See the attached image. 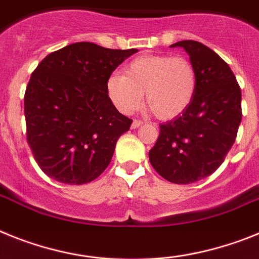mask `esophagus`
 I'll use <instances>...</instances> for the list:
<instances>
[{
    "instance_id": "34e87169",
    "label": "esophagus",
    "mask_w": 259,
    "mask_h": 259,
    "mask_svg": "<svg viewBox=\"0 0 259 259\" xmlns=\"http://www.w3.org/2000/svg\"><path fill=\"white\" fill-rule=\"evenodd\" d=\"M143 125V121H141V120H134L132 122V129H137V127H139V126H142Z\"/></svg>"
}]
</instances>
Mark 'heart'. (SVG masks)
<instances>
[{
  "label": "heart",
  "mask_w": 259,
  "mask_h": 259,
  "mask_svg": "<svg viewBox=\"0 0 259 259\" xmlns=\"http://www.w3.org/2000/svg\"><path fill=\"white\" fill-rule=\"evenodd\" d=\"M197 90V71L184 56L146 55L133 60L123 74L107 79V94L112 104L130 114L146 104L161 120H172L186 111Z\"/></svg>",
  "instance_id": "b5f03b06"
}]
</instances>
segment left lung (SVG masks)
Instances as JSON below:
<instances>
[{
  "mask_svg": "<svg viewBox=\"0 0 259 259\" xmlns=\"http://www.w3.org/2000/svg\"><path fill=\"white\" fill-rule=\"evenodd\" d=\"M190 57L197 90L186 111L160 125L148 152L150 163L173 184H192L212 175L235 143L241 122V90L231 67L212 49L194 40L175 42Z\"/></svg>",
  "mask_w": 259,
  "mask_h": 259,
  "instance_id": "1",
  "label": "left lung"
}]
</instances>
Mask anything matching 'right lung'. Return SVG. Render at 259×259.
I'll list each match as a JSON object with an SVG mask.
<instances>
[{
  "label": "right lung",
  "mask_w": 259,
  "mask_h": 259,
  "mask_svg": "<svg viewBox=\"0 0 259 259\" xmlns=\"http://www.w3.org/2000/svg\"><path fill=\"white\" fill-rule=\"evenodd\" d=\"M138 49L74 42L47 56L24 94L27 142L58 183L83 185L105 170L133 121L108 98L107 79Z\"/></svg>",
  "instance_id": "add662e5"
}]
</instances>
